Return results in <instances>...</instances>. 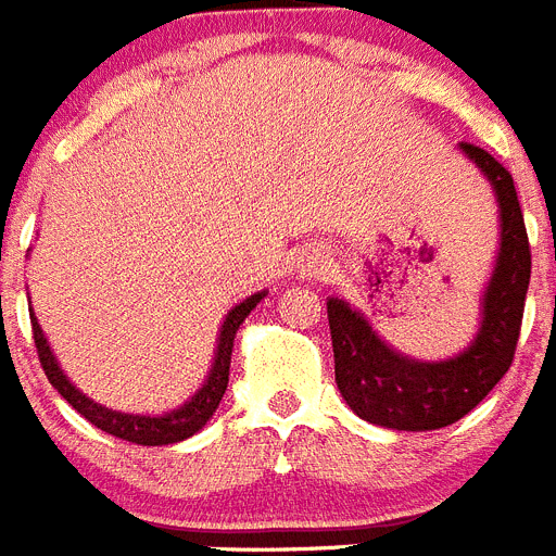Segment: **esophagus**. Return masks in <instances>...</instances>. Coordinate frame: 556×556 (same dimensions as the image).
<instances>
[{
    "instance_id": "esophagus-1",
    "label": "esophagus",
    "mask_w": 556,
    "mask_h": 556,
    "mask_svg": "<svg viewBox=\"0 0 556 556\" xmlns=\"http://www.w3.org/2000/svg\"><path fill=\"white\" fill-rule=\"evenodd\" d=\"M299 271H302V277H321V274H327V257L318 249H313L311 254L302 257V268Z\"/></svg>"
}]
</instances>
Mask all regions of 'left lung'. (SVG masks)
I'll return each instance as SVG.
<instances>
[{"instance_id":"1","label":"left lung","mask_w":556,"mask_h":556,"mask_svg":"<svg viewBox=\"0 0 556 556\" xmlns=\"http://www.w3.org/2000/svg\"><path fill=\"white\" fill-rule=\"evenodd\" d=\"M479 164L495 190L501 249L481 302L479 336L456 358L414 361L380 341L371 325L344 299L327 302L336 383L361 419L394 431H437L472 412L506 375L518 346L532 249L509 170L470 142L458 144Z\"/></svg>"}]
</instances>
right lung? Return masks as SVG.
Returning a JSON list of instances; mask_svg holds the SVG:
<instances>
[{"instance_id": "right-lung-1", "label": "right lung", "mask_w": 556, "mask_h": 556, "mask_svg": "<svg viewBox=\"0 0 556 556\" xmlns=\"http://www.w3.org/2000/svg\"><path fill=\"white\" fill-rule=\"evenodd\" d=\"M263 296L265 291H260L254 293V296L245 299V302H240V305L231 307L226 321L220 325L218 350H215V361H212V369L210 375H206L204 386H201V389H198L185 405H181V408H173V412L162 414V417L111 412V408H105V405L86 397L80 389H75V386L66 380L64 369L58 366L55 355H52L50 344H47L45 332H41V327H38V318L30 313L33 341H36L38 361H41V366H45V375L50 378V383L55 386L58 394H61V397H64L77 414H84L91 425H98L100 431L125 439V442H137V445H173V442H181V439L201 431V428L210 422L212 414H215V408L220 405V400H224V392H226V383H229L231 346H235L238 327L243 325L245 316L257 307V302Z\"/></svg>"}]
</instances>
